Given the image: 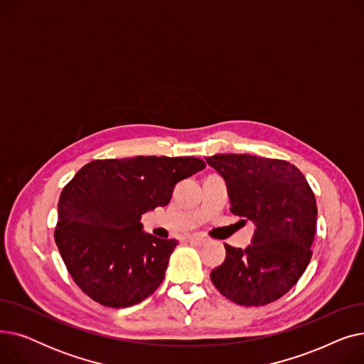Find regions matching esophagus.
<instances>
[{
	"label": "esophagus",
	"instance_id": "obj_1",
	"mask_svg": "<svg viewBox=\"0 0 364 364\" xmlns=\"http://www.w3.org/2000/svg\"><path fill=\"white\" fill-rule=\"evenodd\" d=\"M188 242L193 245H198V246H202L206 243V237L202 235H192V236H188Z\"/></svg>",
	"mask_w": 364,
	"mask_h": 364
}]
</instances>
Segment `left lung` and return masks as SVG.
Returning <instances> with one entry per match:
<instances>
[{"label": "left lung", "mask_w": 364, "mask_h": 364, "mask_svg": "<svg viewBox=\"0 0 364 364\" xmlns=\"http://www.w3.org/2000/svg\"><path fill=\"white\" fill-rule=\"evenodd\" d=\"M206 162L227 183L230 211L257 225L246 250L224 245L225 259L211 272V280L239 305L274 302L292 289L311 259L317 224L313 190L302 172L283 159L227 153Z\"/></svg>", "instance_id": "obj_1"}]
</instances>
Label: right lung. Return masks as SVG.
Masks as SVG:
<instances>
[{"label":"right lung","instance_id":"1","mask_svg":"<svg viewBox=\"0 0 364 364\" xmlns=\"http://www.w3.org/2000/svg\"><path fill=\"white\" fill-rule=\"evenodd\" d=\"M203 168L195 156H136L97 159L76 172L60 193L54 240L85 295L125 309L159 288L177 240L144 233L140 218Z\"/></svg>","mask_w":364,"mask_h":364}]
</instances>
